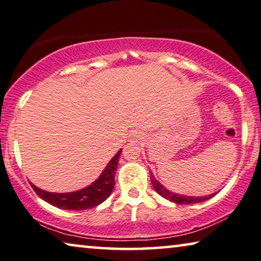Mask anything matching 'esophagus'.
<instances>
[{
  "label": "esophagus",
  "instance_id": "34e87169",
  "mask_svg": "<svg viewBox=\"0 0 261 261\" xmlns=\"http://www.w3.org/2000/svg\"><path fill=\"white\" fill-rule=\"evenodd\" d=\"M129 138H130V141H131V142H137V141H139V139L144 138V134L142 132V130H139V129H135V130L130 131V134H129Z\"/></svg>",
  "mask_w": 261,
  "mask_h": 261
}]
</instances>
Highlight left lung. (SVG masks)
<instances>
[{"mask_svg":"<svg viewBox=\"0 0 261 261\" xmlns=\"http://www.w3.org/2000/svg\"><path fill=\"white\" fill-rule=\"evenodd\" d=\"M150 178H151V182H152L153 188L155 191H157L158 194H161L162 197L166 198V199H169L171 201H173V203L176 204H182V205H189V204H196V203H201V201H205V200H208L210 198H212L215 196L216 193L213 194H210V196H205V197H188V196H180V194H176L173 192H170L166 190L164 186H163L161 182L158 180H155V178L153 177L152 173H150Z\"/></svg>","mask_w":261,"mask_h":261,"instance_id":"1","label":"left lung"}]
</instances>
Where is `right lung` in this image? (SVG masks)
Returning a JSON list of instances; mask_svg holds the SVG:
<instances>
[{
	"mask_svg": "<svg viewBox=\"0 0 261 261\" xmlns=\"http://www.w3.org/2000/svg\"><path fill=\"white\" fill-rule=\"evenodd\" d=\"M122 150H119L115 157L109 162L107 168L100 174L98 179L92 182L90 186L76 192L70 193H53L38 189L31 184V188L37 193L38 197L45 200L46 203L64 210H87L103 203L110 196L115 186V174L117 170L119 155Z\"/></svg>",
	"mask_w": 261,
	"mask_h": 261,
	"instance_id": "add662e5",
	"label": "right lung"
}]
</instances>
